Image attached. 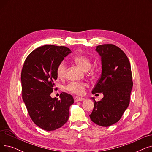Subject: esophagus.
<instances>
[{"instance_id":"34e87169","label":"esophagus","mask_w":152,"mask_h":152,"mask_svg":"<svg viewBox=\"0 0 152 152\" xmlns=\"http://www.w3.org/2000/svg\"><path fill=\"white\" fill-rule=\"evenodd\" d=\"M75 102H80V101H83L84 100V98L83 97H75L74 98Z\"/></svg>"}]
</instances>
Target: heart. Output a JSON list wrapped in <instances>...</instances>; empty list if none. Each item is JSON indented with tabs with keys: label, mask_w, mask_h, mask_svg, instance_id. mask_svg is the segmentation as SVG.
Masks as SVG:
<instances>
[{
	"label": "heart",
	"mask_w": 152,
	"mask_h": 152,
	"mask_svg": "<svg viewBox=\"0 0 152 152\" xmlns=\"http://www.w3.org/2000/svg\"><path fill=\"white\" fill-rule=\"evenodd\" d=\"M73 61L77 66L85 71L89 70L92 66L91 60L84 55L76 56L73 58ZM66 64L65 61H62L58 64L57 68V75L58 77L59 78L65 77L66 75ZM87 86H88L87 84L85 83L71 82L66 86L65 89L71 93L81 95L84 92Z\"/></svg>",
	"instance_id": "heart-1"
}]
</instances>
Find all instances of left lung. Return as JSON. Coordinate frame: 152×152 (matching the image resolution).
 Wrapping results in <instances>:
<instances>
[{
    "label": "left lung",
    "mask_w": 152,
    "mask_h": 152,
    "mask_svg": "<svg viewBox=\"0 0 152 152\" xmlns=\"http://www.w3.org/2000/svg\"><path fill=\"white\" fill-rule=\"evenodd\" d=\"M101 57L102 75L92 93H102L89 115L97 125L108 127L117 123L128 107L133 83L130 62L124 52L113 44L97 46ZM96 95H99L97 94Z\"/></svg>",
    "instance_id": "1"
}]
</instances>
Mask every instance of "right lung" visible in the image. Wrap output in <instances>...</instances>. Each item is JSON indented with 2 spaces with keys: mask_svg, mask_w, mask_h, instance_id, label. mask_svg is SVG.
Here are the masks:
<instances>
[{
  "mask_svg": "<svg viewBox=\"0 0 152 152\" xmlns=\"http://www.w3.org/2000/svg\"><path fill=\"white\" fill-rule=\"evenodd\" d=\"M71 53L64 46L45 45L28 56L22 68V98L33 121L41 129L51 131L65 124L69 107L74 103L71 95L62 92L60 99L50 94L57 79L58 64Z\"/></svg>",
  "mask_w": 152,
  "mask_h": 152,
  "instance_id": "obj_1",
  "label": "right lung"
}]
</instances>
